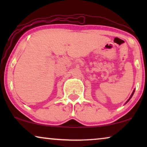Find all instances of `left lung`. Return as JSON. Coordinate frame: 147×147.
Segmentation results:
<instances>
[{"instance_id":"left-lung-1","label":"left lung","mask_w":147,"mask_h":147,"mask_svg":"<svg viewBox=\"0 0 147 147\" xmlns=\"http://www.w3.org/2000/svg\"><path fill=\"white\" fill-rule=\"evenodd\" d=\"M134 90H134V91H133V92H132V94H131V96H130V97L129 98V99H128V100H127V102H126V103H127V102H128V101H129V100H130V98H131L132 97V96H133V94H134Z\"/></svg>"}]
</instances>
